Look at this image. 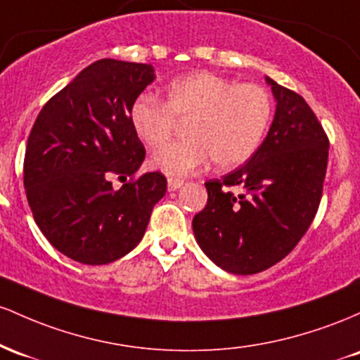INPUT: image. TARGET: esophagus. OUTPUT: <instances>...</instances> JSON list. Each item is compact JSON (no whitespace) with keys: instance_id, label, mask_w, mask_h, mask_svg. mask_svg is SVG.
Listing matches in <instances>:
<instances>
[{"instance_id":"34e87169","label":"esophagus","mask_w":360,"mask_h":360,"mask_svg":"<svg viewBox=\"0 0 360 360\" xmlns=\"http://www.w3.org/2000/svg\"><path fill=\"white\" fill-rule=\"evenodd\" d=\"M184 185V180L179 179H168V192H175Z\"/></svg>"}]
</instances>
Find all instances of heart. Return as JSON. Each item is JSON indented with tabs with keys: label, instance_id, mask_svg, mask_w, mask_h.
I'll return each mask as SVG.
<instances>
[{
	"label": "heart",
	"instance_id": "b5f03b06",
	"mask_svg": "<svg viewBox=\"0 0 360 360\" xmlns=\"http://www.w3.org/2000/svg\"><path fill=\"white\" fill-rule=\"evenodd\" d=\"M272 117L270 95L258 84L193 71L173 79L165 102L139 95L129 108L136 136L148 148H160L176 120H188V139L168 144L151 158V167L168 176H185L212 158L219 169H231L252 158Z\"/></svg>",
	"mask_w": 360,
	"mask_h": 360
}]
</instances>
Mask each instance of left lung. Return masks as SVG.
<instances>
[{
  "instance_id": "8db88e82",
  "label": "left lung",
  "mask_w": 360,
  "mask_h": 360,
  "mask_svg": "<svg viewBox=\"0 0 360 360\" xmlns=\"http://www.w3.org/2000/svg\"><path fill=\"white\" fill-rule=\"evenodd\" d=\"M265 83L277 102L267 137L248 163L205 184L207 205L192 221L202 252L236 276L270 269L300 243L328 163V137L304 98L269 76Z\"/></svg>"
}]
</instances>
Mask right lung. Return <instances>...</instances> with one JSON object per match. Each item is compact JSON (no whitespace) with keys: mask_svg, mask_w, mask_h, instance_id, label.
Instances as JSON below:
<instances>
[{"mask_svg":"<svg viewBox=\"0 0 360 360\" xmlns=\"http://www.w3.org/2000/svg\"><path fill=\"white\" fill-rule=\"evenodd\" d=\"M151 64L100 59L44 105L28 136L23 185L49 243L84 265L119 260L139 245L167 192L158 172L114 191V175L134 176L143 143L129 108L155 82Z\"/></svg>","mask_w":360,"mask_h":360,"instance_id":"1","label":"right lung"}]
</instances>
